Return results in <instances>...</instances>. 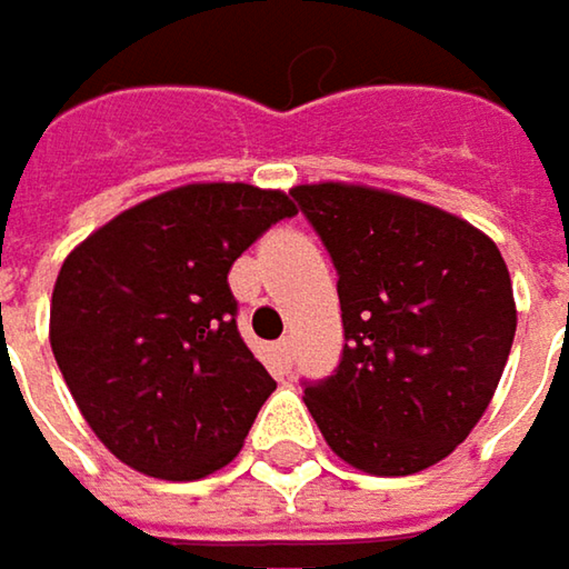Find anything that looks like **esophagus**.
Masks as SVG:
<instances>
[{"label":"esophagus","instance_id":"1","mask_svg":"<svg viewBox=\"0 0 569 569\" xmlns=\"http://www.w3.org/2000/svg\"><path fill=\"white\" fill-rule=\"evenodd\" d=\"M274 352H278V359L288 366V362L295 359V340H291V337H288V340H278V343H274Z\"/></svg>","mask_w":569,"mask_h":569}]
</instances>
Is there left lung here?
<instances>
[{
	"mask_svg": "<svg viewBox=\"0 0 569 569\" xmlns=\"http://www.w3.org/2000/svg\"><path fill=\"white\" fill-rule=\"evenodd\" d=\"M337 264L343 359L305 388L330 450L372 476L450 457L486 415L515 340L499 246L467 220L379 187H291Z\"/></svg>",
	"mask_w": 569,
	"mask_h": 569,
	"instance_id": "8db88e82",
	"label": "left lung"
}]
</instances>
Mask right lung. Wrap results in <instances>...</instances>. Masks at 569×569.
<instances>
[{
  "instance_id": "right-lung-1",
  "label": "right lung",
  "mask_w": 569,
  "mask_h": 569,
  "mask_svg": "<svg viewBox=\"0 0 569 569\" xmlns=\"http://www.w3.org/2000/svg\"><path fill=\"white\" fill-rule=\"evenodd\" d=\"M295 213L284 190L197 181L122 210L70 249L48 337L116 460L171 482L236 460L274 379L236 330L226 274Z\"/></svg>"
}]
</instances>
